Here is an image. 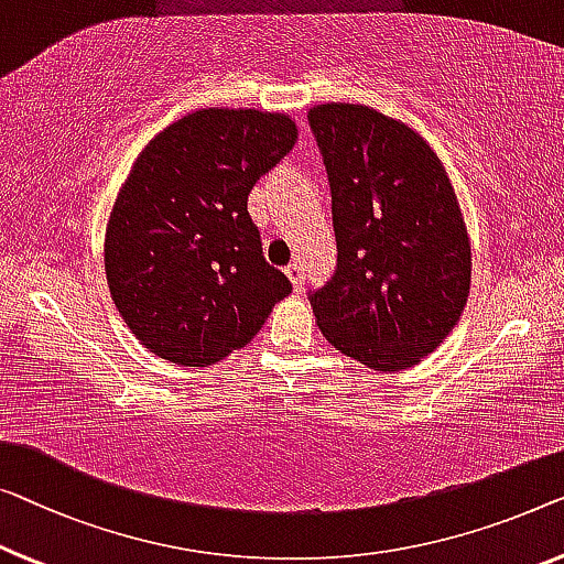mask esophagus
<instances>
[{"instance_id": "1", "label": "esophagus", "mask_w": 564, "mask_h": 564, "mask_svg": "<svg viewBox=\"0 0 564 564\" xmlns=\"http://www.w3.org/2000/svg\"><path fill=\"white\" fill-rule=\"evenodd\" d=\"M285 275H289L293 291L304 289V268H301V263H291L289 268H285Z\"/></svg>"}]
</instances>
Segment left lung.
<instances>
[{"mask_svg":"<svg viewBox=\"0 0 564 564\" xmlns=\"http://www.w3.org/2000/svg\"><path fill=\"white\" fill-rule=\"evenodd\" d=\"M332 182L334 279L311 293L316 326L377 372L415 367L458 324L470 238L438 151L369 106L308 111Z\"/></svg>","mask_w":564,"mask_h":564,"instance_id":"obj_1","label":"left lung"}]
</instances>
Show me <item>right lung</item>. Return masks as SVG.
I'll list each match as a JSON object with an SVG mask.
<instances>
[{
    "mask_svg": "<svg viewBox=\"0 0 564 564\" xmlns=\"http://www.w3.org/2000/svg\"><path fill=\"white\" fill-rule=\"evenodd\" d=\"M299 141L291 116L199 108L139 151L106 223L108 291L151 355L207 367L246 347L291 293L248 195Z\"/></svg>",
    "mask_w": 564,
    "mask_h": 564,
    "instance_id": "add662e5",
    "label": "right lung"
}]
</instances>
